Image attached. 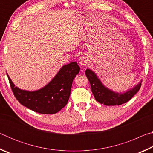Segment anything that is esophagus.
<instances>
[{
    "mask_svg": "<svg viewBox=\"0 0 153 153\" xmlns=\"http://www.w3.org/2000/svg\"><path fill=\"white\" fill-rule=\"evenodd\" d=\"M88 61L86 56H82L79 59V64L82 66H85L88 64Z\"/></svg>",
    "mask_w": 153,
    "mask_h": 153,
    "instance_id": "1",
    "label": "esophagus"
}]
</instances>
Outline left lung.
Masks as SVG:
<instances>
[{
  "label": "left lung",
  "instance_id": "obj_1",
  "mask_svg": "<svg viewBox=\"0 0 153 153\" xmlns=\"http://www.w3.org/2000/svg\"><path fill=\"white\" fill-rule=\"evenodd\" d=\"M85 74L89 80L96 100L107 106L121 105L127 102L139 91L141 86L142 80L126 92H117L105 86L97 74L92 69H87Z\"/></svg>",
  "mask_w": 153,
  "mask_h": 153
}]
</instances>
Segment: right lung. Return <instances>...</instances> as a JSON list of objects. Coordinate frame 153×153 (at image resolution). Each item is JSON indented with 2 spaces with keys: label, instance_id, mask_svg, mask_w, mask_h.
Here are the masks:
<instances>
[{
  "label": "right lung",
  "instance_id": "obj_1",
  "mask_svg": "<svg viewBox=\"0 0 153 153\" xmlns=\"http://www.w3.org/2000/svg\"><path fill=\"white\" fill-rule=\"evenodd\" d=\"M80 68L77 62L63 65L55 76L39 90L29 91L20 89L7 73L12 91L21 104L41 114H55L67 105L70 96L72 82Z\"/></svg>",
  "mask_w": 153,
  "mask_h": 153
}]
</instances>
